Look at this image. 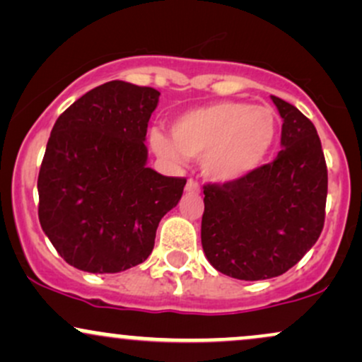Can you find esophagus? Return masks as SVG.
Instances as JSON below:
<instances>
[{
    "label": "esophagus",
    "mask_w": 362,
    "mask_h": 362,
    "mask_svg": "<svg viewBox=\"0 0 362 362\" xmlns=\"http://www.w3.org/2000/svg\"><path fill=\"white\" fill-rule=\"evenodd\" d=\"M185 190H187V192H189V194H199V192H201V189H199L197 182H194V180H189V182H187Z\"/></svg>",
    "instance_id": "34e87169"
}]
</instances>
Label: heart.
Returning a JSON list of instances; mask_svg holds the SVG:
<instances>
[{
  "instance_id": "heart-1",
  "label": "heart",
  "mask_w": 362,
  "mask_h": 362,
  "mask_svg": "<svg viewBox=\"0 0 362 362\" xmlns=\"http://www.w3.org/2000/svg\"><path fill=\"white\" fill-rule=\"evenodd\" d=\"M158 156L172 163L202 156V173L214 184H236L267 163L277 141L279 119L271 107L218 102L187 110L173 120L172 139L153 131Z\"/></svg>"
}]
</instances>
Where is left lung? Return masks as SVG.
<instances>
[{
  "instance_id": "left-lung-1",
  "label": "left lung",
  "mask_w": 362,
  "mask_h": 362,
  "mask_svg": "<svg viewBox=\"0 0 362 362\" xmlns=\"http://www.w3.org/2000/svg\"><path fill=\"white\" fill-rule=\"evenodd\" d=\"M282 149L242 182L204 185L201 242L216 271L242 281L277 277L317 243L325 221L327 163L313 122L272 95Z\"/></svg>"
}]
</instances>
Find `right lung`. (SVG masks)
Here are the masks:
<instances>
[{
  "label": "right lung",
  "instance_id": "right-lung-1",
  "mask_svg": "<svg viewBox=\"0 0 362 362\" xmlns=\"http://www.w3.org/2000/svg\"><path fill=\"white\" fill-rule=\"evenodd\" d=\"M158 98L149 86L109 81L54 124L37 180L39 221L80 271L115 274L146 260L161 218L180 201L185 178L146 167Z\"/></svg>",
  "mask_w": 362,
  "mask_h": 362
}]
</instances>
